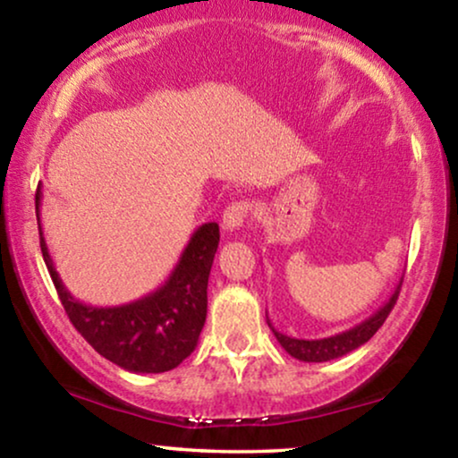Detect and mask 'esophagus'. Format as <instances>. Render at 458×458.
<instances>
[{
  "mask_svg": "<svg viewBox=\"0 0 458 458\" xmlns=\"http://www.w3.org/2000/svg\"><path fill=\"white\" fill-rule=\"evenodd\" d=\"M250 208H253V205H250L249 201H234V203H230L228 208H226V211H224V228L226 230H241V226H242V222L247 220V216L250 214Z\"/></svg>",
  "mask_w": 458,
  "mask_h": 458,
  "instance_id": "1",
  "label": "esophagus"
}]
</instances>
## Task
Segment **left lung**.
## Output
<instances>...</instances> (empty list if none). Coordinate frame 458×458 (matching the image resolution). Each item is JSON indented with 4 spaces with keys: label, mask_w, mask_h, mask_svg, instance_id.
<instances>
[{
    "label": "left lung",
    "mask_w": 458,
    "mask_h": 458,
    "mask_svg": "<svg viewBox=\"0 0 458 458\" xmlns=\"http://www.w3.org/2000/svg\"><path fill=\"white\" fill-rule=\"evenodd\" d=\"M401 286H403V280L398 282L394 293L390 294V299L386 301L376 313L369 315V318H367L365 321H360V324H357L355 327H351V330L334 334V336L319 338V340H302V338L286 336V334L276 330V327L272 326V321H269V318H267V326L272 327L274 336L278 338L282 349H284L288 355L299 359V360H305V363H324V360L338 359V357L346 355V352L359 349L360 344H365L367 340H369L373 334H376L379 327H382L386 318H388L390 311H392V307L396 305Z\"/></svg>",
    "instance_id": "obj_1"
}]
</instances>
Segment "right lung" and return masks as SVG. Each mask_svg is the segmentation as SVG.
<instances>
[{"label": "right lung", "mask_w": 458, "mask_h": 458, "mask_svg": "<svg viewBox=\"0 0 458 458\" xmlns=\"http://www.w3.org/2000/svg\"><path fill=\"white\" fill-rule=\"evenodd\" d=\"M35 208L41 253L57 296L72 326L101 357L126 371L164 373L178 367L197 349L208 318L211 263L220 242V226L216 222L195 230L170 278L157 291L120 307H93L74 299L55 272L38 217L41 189H37Z\"/></svg>", "instance_id": "right-lung-1"}]
</instances>
